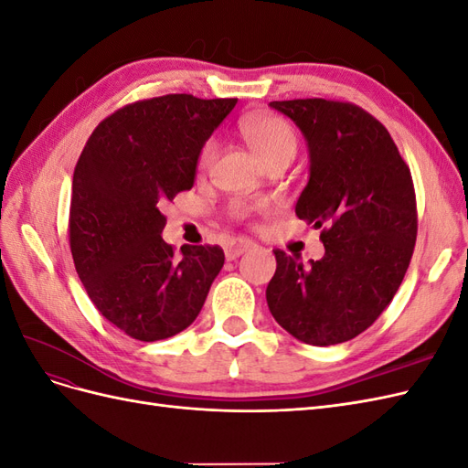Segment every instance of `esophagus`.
Wrapping results in <instances>:
<instances>
[{
  "label": "esophagus",
  "mask_w": 468,
  "mask_h": 468,
  "mask_svg": "<svg viewBox=\"0 0 468 468\" xmlns=\"http://www.w3.org/2000/svg\"><path fill=\"white\" fill-rule=\"evenodd\" d=\"M253 246H256V244H253L251 239H248V238H236L234 242H230L229 246H226V258L236 260V258L242 256L244 251L251 250Z\"/></svg>",
  "instance_id": "obj_1"
}]
</instances>
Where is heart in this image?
<instances>
[{
    "label": "heart",
    "mask_w": 468,
    "mask_h": 468,
    "mask_svg": "<svg viewBox=\"0 0 468 468\" xmlns=\"http://www.w3.org/2000/svg\"><path fill=\"white\" fill-rule=\"evenodd\" d=\"M239 133H242L248 146L263 164L273 162L277 158H294L296 148H299V140H296L294 131L291 124L275 115H253L239 122ZM217 155V143L208 140L203 144L199 152V164L201 169L208 167ZM242 212V208H238Z\"/></svg>",
    "instance_id": "1"
}]
</instances>
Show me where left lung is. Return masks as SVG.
<instances>
[{
  "label": "left lung",
  "mask_w": 468,
  "mask_h": 468,
  "mask_svg": "<svg viewBox=\"0 0 468 468\" xmlns=\"http://www.w3.org/2000/svg\"><path fill=\"white\" fill-rule=\"evenodd\" d=\"M269 107L306 138L310 177L294 210L322 229L325 253L303 265L275 250L267 306L304 344H344L390 304L412 260L418 234L412 174L382 122L357 105L314 97Z\"/></svg>",
  "instance_id": "1"
}]
</instances>
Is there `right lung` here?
<instances>
[{
    "label": "right lung",
    "instance_id": "right-lung-1",
    "mask_svg": "<svg viewBox=\"0 0 468 468\" xmlns=\"http://www.w3.org/2000/svg\"><path fill=\"white\" fill-rule=\"evenodd\" d=\"M236 101L172 93L124 105L97 124L76 164V271L99 313L140 342L191 325L224 265L218 246H183L177 256L160 236V208L193 187L199 152Z\"/></svg>",
    "mask_w": 468,
    "mask_h": 468
}]
</instances>
